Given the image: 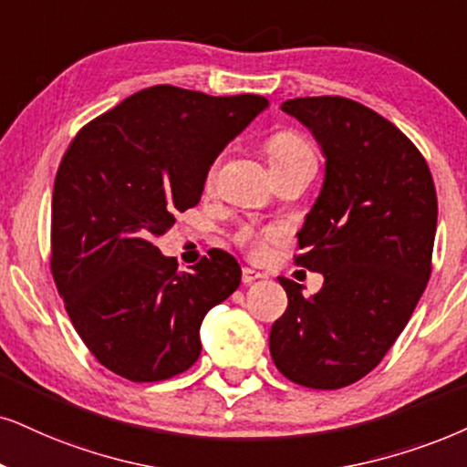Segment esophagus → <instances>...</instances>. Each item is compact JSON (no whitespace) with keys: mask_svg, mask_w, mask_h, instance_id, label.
<instances>
[{"mask_svg":"<svg viewBox=\"0 0 467 467\" xmlns=\"http://www.w3.org/2000/svg\"><path fill=\"white\" fill-rule=\"evenodd\" d=\"M261 277H263L261 271H254V269H250V267L241 269V282H244V285H252V282L261 280Z\"/></svg>","mask_w":467,"mask_h":467,"instance_id":"1","label":"esophagus"}]
</instances>
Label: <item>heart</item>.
Instances as JSON below:
<instances>
[{
	"label": "heart",
	"mask_w": 467,
	"mask_h": 467,
	"mask_svg": "<svg viewBox=\"0 0 467 467\" xmlns=\"http://www.w3.org/2000/svg\"><path fill=\"white\" fill-rule=\"evenodd\" d=\"M265 155L269 159V165L274 168L275 174L285 172V170L297 168L304 163H317V155L312 150L310 141L302 133L293 131V129H280V131L271 133L265 140ZM217 172V163H213L206 172V182H213ZM275 237V230H263V233H254L252 228H241L237 233L239 245H244L252 256H261L267 241Z\"/></svg>",
	"instance_id": "heart-1"
}]
</instances>
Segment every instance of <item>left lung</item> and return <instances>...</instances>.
<instances>
[{
  "label": "left lung",
  "mask_w": 467,
  "mask_h": 467,
  "mask_svg": "<svg viewBox=\"0 0 467 467\" xmlns=\"http://www.w3.org/2000/svg\"><path fill=\"white\" fill-rule=\"evenodd\" d=\"M315 133L326 181L297 233L299 267L326 277L317 295L277 277L288 306L269 351L286 379L315 390L351 386L403 332L433 269L438 193L414 141L345 97L282 103Z\"/></svg>",
  "instance_id": "8db88e82"
}]
</instances>
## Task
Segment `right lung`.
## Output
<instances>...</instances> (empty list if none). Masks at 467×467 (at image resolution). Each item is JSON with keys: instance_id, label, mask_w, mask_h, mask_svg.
<instances>
[{"instance_id": "add662e5", "label": "right lung", "mask_w": 467, "mask_h": 467, "mask_svg": "<svg viewBox=\"0 0 467 467\" xmlns=\"http://www.w3.org/2000/svg\"><path fill=\"white\" fill-rule=\"evenodd\" d=\"M265 108L258 94L161 84L97 116L68 144L53 185L49 265L70 323L111 373L152 383L198 359L200 323L237 291L241 269L215 250L187 274L155 241L200 202L217 155Z\"/></svg>"}]
</instances>
